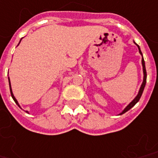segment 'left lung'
Returning <instances> with one entry per match:
<instances>
[{"label":"left lung","mask_w":158,"mask_h":158,"mask_svg":"<svg viewBox=\"0 0 158 158\" xmlns=\"http://www.w3.org/2000/svg\"><path fill=\"white\" fill-rule=\"evenodd\" d=\"M135 45L137 46L138 48V50H139V52H140V54L141 55V65H142V70H143V81H142V84H141V87H140V89L138 91V94L134 98V100L131 101V102L130 103L129 105L126 107V108L124 109L119 114V115H122L124 113H126L127 111H128L130 109H131L133 106H135L136 103L138 102L139 100H140V98H141V94L143 93V90H144V88H145V85H146V83H147V71H146V67H145V61H144V58H143V56H142V53H141V48H140V47L136 44V43L134 42Z\"/></svg>","instance_id":"8db88e82"}]
</instances>
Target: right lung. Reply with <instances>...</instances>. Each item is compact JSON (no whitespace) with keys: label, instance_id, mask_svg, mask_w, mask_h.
<instances>
[{"label":"right lung","instance_id":"add662e5","mask_svg":"<svg viewBox=\"0 0 158 158\" xmlns=\"http://www.w3.org/2000/svg\"><path fill=\"white\" fill-rule=\"evenodd\" d=\"M21 41H22V39L20 40L19 43H21ZM19 43H18V45H19ZM8 81H9V85H10V94H11V97H12V99H13V100H14V101H15V102L17 103V105H18V106H20L19 103H18V101H17V99H16V98H15V96H14L13 93H12V89H11V86H10V78H9V77H8ZM26 112H27V113H28V111H27V110H26Z\"/></svg>","mask_w":158,"mask_h":158}]
</instances>
